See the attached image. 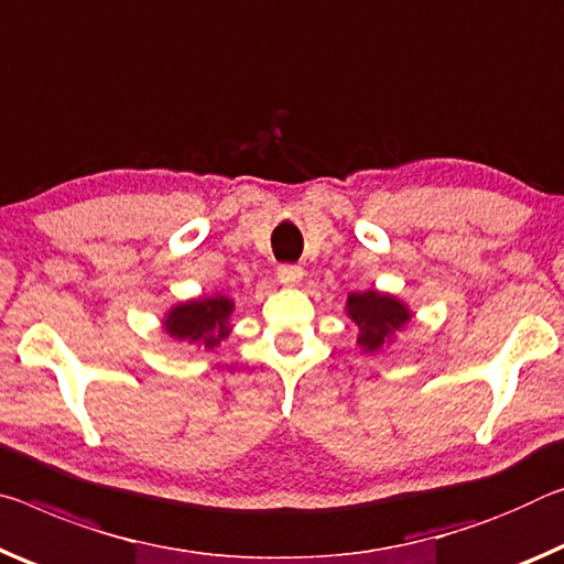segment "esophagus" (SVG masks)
<instances>
[{
	"instance_id": "34e87169",
	"label": "esophagus",
	"mask_w": 564,
	"mask_h": 564,
	"mask_svg": "<svg viewBox=\"0 0 564 564\" xmlns=\"http://www.w3.org/2000/svg\"><path fill=\"white\" fill-rule=\"evenodd\" d=\"M279 281L283 283V285H301V281H303V268L301 265H281L279 268Z\"/></svg>"
}]
</instances>
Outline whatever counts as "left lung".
I'll use <instances>...</instances> for the list:
<instances>
[{
  "mask_svg": "<svg viewBox=\"0 0 564 564\" xmlns=\"http://www.w3.org/2000/svg\"><path fill=\"white\" fill-rule=\"evenodd\" d=\"M346 316L359 328L356 344L366 354H379L383 346L394 341L397 330L411 321V308L404 301L381 291H354L346 299Z\"/></svg>",
  "mask_w": 564,
  "mask_h": 564,
  "instance_id": "8db88e82",
  "label": "left lung"
}]
</instances>
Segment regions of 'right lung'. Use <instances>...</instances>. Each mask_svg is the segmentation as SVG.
I'll list each match as a JSON object with an SVG mask.
<instances>
[{"instance_id": "1", "label": "right lung", "mask_w": 564, "mask_h": 564, "mask_svg": "<svg viewBox=\"0 0 564 564\" xmlns=\"http://www.w3.org/2000/svg\"><path fill=\"white\" fill-rule=\"evenodd\" d=\"M236 301L230 296H200L185 303H175L163 318V328L175 341L203 346L205 351L220 346L230 336V316Z\"/></svg>"}]
</instances>
